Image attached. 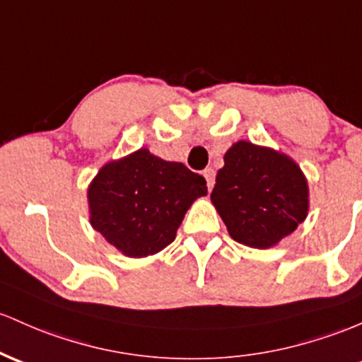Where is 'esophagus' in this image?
Wrapping results in <instances>:
<instances>
[{
	"mask_svg": "<svg viewBox=\"0 0 362 362\" xmlns=\"http://www.w3.org/2000/svg\"><path fill=\"white\" fill-rule=\"evenodd\" d=\"M202 175H204L206 182H208V189L211 190L214 187V178H216V172H214L213 168H206L204 172H202Z\"/></svg>",
	"mask_w": 362,
	"mask_h": 362,
	"instance_id": "esophagus-1",
	"label": "esophagus"
}]
</instances>
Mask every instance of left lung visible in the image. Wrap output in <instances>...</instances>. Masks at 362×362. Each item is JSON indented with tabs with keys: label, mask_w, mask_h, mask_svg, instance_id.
Returning <instances> with one entry per match:
<instances>
[{
	"label": "left lung",
	"mask_w": 362,
	"mask_h": 362,
	"mask_svg": "<svg viewBox=\"0 0 362 362\" xmlns=\"http://www.w3.org/2000/svg\"><path fill=\"white\" fill-rule=\"evenodd\" d=\"M211 201L233 240L266 249L304 221L308 182L285 154L239 141L226 151Z\"/></svg>",
	"instance_id": "left-lung-1"
}]
</instances>
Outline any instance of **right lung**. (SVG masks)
Listing matches in <instances>:
<instances>
[{
	"label": "right lung",
	"mask_w": 362,
	"mask_h": 362,
	"mask_svg": "<svg viewBox=\"0 0 362 362\" xmlns=\"http://www.w3.org/2000/svg\"><path fill=\"white\" fill-rule=\"evenodd\" d=\"M206 194L202 175L139 149L99 170L87 192L90 225L118 251L144 257L172 244L185 211Z\"/></svg>",
	"instance_id": "add662e5"
}]
</instances>
